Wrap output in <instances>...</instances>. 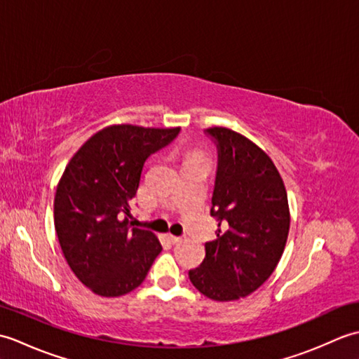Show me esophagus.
Segmentation results:
<instances>
[{"label":"esophagus","instance_id":"1","mask_svg":"<svg viewBox=\"0 0 359 359\" xmlns=\"http://www.w3.org/2000/svg\"><path fill=\"white\" fill-rule=\"evenodd\" d=\"M165 238H166L168 241H170L171 243H180L182 241H184L182 238H179V236H172V234H170V233L165 234Z\"/></svg>","mask_w":359,"mask_h":359}]
</instances>
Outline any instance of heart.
<instances>
[{"label": "heart", "mask_w": 359, "mask_h": 359, "mask_svg": "<svg viewBox=\"0 0 359 359\" xmlns=\"http://www.w3.org/2000/svg\"><path fill=\"white\" fill-rule=\"evenodd\" d=\"M196 158H203L201 154H199V152H189V154H188V162H189V160H196Z\"/></svg>", "instance_id": "obj_1"}]
</instances>
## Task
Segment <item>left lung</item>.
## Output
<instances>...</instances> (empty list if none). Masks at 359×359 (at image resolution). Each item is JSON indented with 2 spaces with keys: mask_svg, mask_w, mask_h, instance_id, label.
I'll return each mask as SVG.
<instances>
[{
  "mask_svg": "<svg viewBox=\"0 0 359 359\" xmlns=\"http://www.w3.org/2000/svg\"><path fill=\"white\" fill-rule=\"evenodd\" d=\"M207 133L219 148L211 201L219 230L216 241L205 243L203 262L188 276L212 301H238L271 276L284 253L290 230L287 191L273 160L256 143L224 126Z\"/></svg>",
  "mask_w": 359,
  "mask_h": 359,
  "instance_id": "1",
  "label": "left lung"
}]
</instances>
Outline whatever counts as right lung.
Instances as JSON below:
<instances>
[{
	"label": "right lung",
	"instance_id": "obj_1",
	"mask_svg": "<svg viewBox=\"0 0 359 359\" xmlns=\"http://www.w3.org/2000/svg\"><path fill=\"white\" fill-rule=\"evenodd\" d=\"M180 128L111 125L66 165L53 201V224L66 262L90 292L123 296L147 278L162 245L128 217L143 165Z\"/></svg>",
	"mask_w": 359,
	"mask_h": 359
}]
</instances>
